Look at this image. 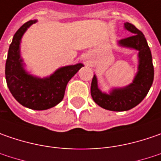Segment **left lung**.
<instances>
[{
  "mask_svg": "<svg viewBox=\"0 0 161 161\" xmlns=\"http://www.w3.org/2000/svg\"><path fill=\"white\" fill-rule=\"evenodd\" d=\"M125 28L133 35L121 39L118 44L121 47L139 51L138 71L133 83L125 88L114 89L109 94H106L98 89L97 77L94 75L90 87L91 97L95 103L110 111H127L136 107L148 94L154 78L152 53L144 35L129 22L125 23Z\"/></svg>",
  "mask_w": 161,
  "mask_h": 161,
  "instance_id": "8db88e82",
  "label": "left lung"
}]
</instances>
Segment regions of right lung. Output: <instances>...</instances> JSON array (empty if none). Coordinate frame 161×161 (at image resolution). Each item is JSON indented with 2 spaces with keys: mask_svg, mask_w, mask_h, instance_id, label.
Returning a JSON list of instances; mask_svg holds the SVG:
<instances>
[{
  "mask_svg": "<svg viewBox=\"0 0 161 161\" xmlns=\"http://www.w3.org/2000/svg\"><path fill=\"white\" fill-rule=\"evenodd\" d=\"M36 22V20L26 22L14 35L8 52L5 77L10 93L19 104L33 110H46L63 100L67 83L83 64H77L59 68L50 77L44 79L28 73L20 58L19 45L26 30Z\"/></svg>",
  "mask_w": 161,
  "mask_h": 161,
  "instance_id": "1",
  "label": "right lung"
}]
</instances>
